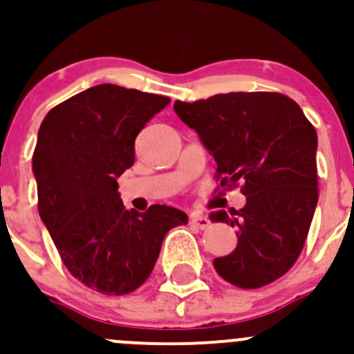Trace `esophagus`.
Instances as JSON below:
<instances>
[{
	"label": "esophagus",
	"mask_w": 354,
	"mask_h": 354,
	"mask_svg": "<svg viewBox=\"0 0 354 354\" xmlns=\"http://www.w3.org/2000/svg\"><path fill=\"white\" fill-rule=\"evenodd\" d=\"M191 223L194 227H198V229L205 230L209 227V218L206 215H203V213L194 212V213H191Z\"/></svg>",
	"instance_id": "esophagus-1"
}]
</instances>
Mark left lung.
<instances>
[{
    "instance_id": "8db88e82",
    "label": "left lung",
    "mask_w": 354,
    "mask_h": 354,
    "mask_svg": "<svg viewBox=\"0 0 354 354\" xmlns=\"http://www.w3.org/2000/svg\"><path fill=\"white\" fill-rule=\"evenodd\" d=\"M174 110L215 158L220 185L241 182L246 196L244 208L209 215L237 229L236 250L215 258V270L243 289L277 281L299 257L318 203L315 127L281 93L215 94Z\"/></svg>"
}]
</instances>
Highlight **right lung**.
Segmentation results:
<instances>
[{"mask_svg": "<svg viewBox=\"0 0 354 354\" xmlns=\"http://www.w3.org/2000/svg\"><path fill=\"white\" fill-rule=\"evenodd\" d=\"M170 97L100 84L48 111L32 172L37 208L70 274L101 295L145 284L167 232L187 215L167 205L125 209L117 178L134 165V142Z\"/></svg>", "mask_w": 354, "mask_h": 354, "instance_id": "1", "label": "right lung"}]
</instances>
